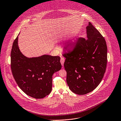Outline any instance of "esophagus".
<instances>
[{
    "label": "esophagus",
    "instance_id": "34e87169",
    "mask_svg": "<svg viewBox=\"0 0 121 121\" xmlns=\"http://www.w3.org/2000/svg\"><path fill=\"white\" fill-rule=\"evenodd\" d=\"M65 61V59L64 58V57H62L61 58V59H60V62H61V64L62 65H64V64Z\"/></svg>",
    "mask_w": 121,
    "mask_h": 121
}]
</instances>
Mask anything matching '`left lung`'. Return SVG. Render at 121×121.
Masks as SVG:
<instances>
[{"instance_id":"8db88e82","label":"left lung","mask_w":121,"mask_h":121,"mask_svg":"<svg viewBox=\"0 0 121 121\" xmlns=\"http://www.w3.org/2000/svg\"><path fill=\"white\" fill-rule=\"evenodd\" d=\"M86 29L88 39L78 38L64 48L63 53L67 84L72 92L79 95L96 88L103 78L107 64L104 38L90 22ZM69 46L72 47L68 49Z\"/></svg>"}]
</instances>
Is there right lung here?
<instances>
[{
	"instance_id": "right-lung-1",
	"label": "right lung",
	"mask_w": 121,
	"mask_h": 121,
	"mask_svg": "<svg viewBox=\"0 0 121 121\" xmlns=\"http://www.w3.org/2000/svg\"><path fill=\"white\" fill-rule=\"evenodd\" d=\"M18 38L13 41L10 53V67L14 79L27 95L43 98L52 91V75L61 69L60 57L43 55L27 58L19 49Z\"/></svg>"
}]
</instances>
